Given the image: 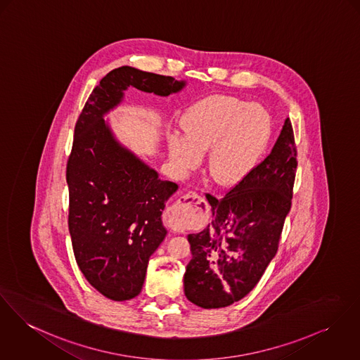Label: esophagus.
<instances>
[{"mask_svg": "<svg viewBox=\"0 0 360 360\" xmlns=\"http://www.w3.org/2000/svg\"><path fill=\"white\" fill-rule=\"evenodd\" d=\"M208 211V204L201 194L191 191L179 197L168 208V223L175 230H182L189 221H200Z\"/></svg>", "mask_w": 360, "mask_h": 360, "instance_id": "1", "label": "esophagus"}]
</instances>
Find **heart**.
<instances>
[{"label": "heart", "mask_w": 360, "mask_h": 360, "mask_svg": "<svg viewBox=\"0 0 360 360\" xmlns=\"http://www.w3.org/2000/svg\"><path fill=\"white\" fill-rule=\"evenodd\" d=\"M188 133L169 139V156L181 172H189L210 152L208 175L219 186L243 181L260 162L271 136L269 112L230 96L207 97L185 116Z\"/></svg>", "instance_id": "heart-1"}]
</instances>
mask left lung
Listing matches in <instances>:
<instances>
[{"label": "left lung", "mask_w": 360, "mask_h": 360, "mask_svg": "<svg viewBox=\"0 0 360 360\" xmlns=\"http://www.w3.org/2000/svg\"><path fill=\"white\" fill-rule=\"evenodd\" d=\"M297 149L289 117L271 153L224 197L207 194L212 221L188 241L185 296L201 308L233 304L257 285L277 253L292 207Z\"/></svg>", "instance_id": "left-lung-1"}]
</instances>
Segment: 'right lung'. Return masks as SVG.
I'll list each match as a JSON object with an SVG mask.
<instances>
[{
	"instance_id": "add662e5",
	"label": "right lung",
	"mask_w": 360,
	"mask_h": 360,
	"mask_svg": "<svg viewBox=\"0 0 360 360\" xmlns=\"http://www.w3.org/2000/svg\"><path fill=\"white\" fill-rule=\"evenodd\" d=\"M130 86L166 97L185 82L127 65L112 70L77 120L65 172L75 260L89 283L115 302L139 296L149 257L166 237L162 212L178 189L122 146L103 119Z\"/></svg>"
}]
</instances>
